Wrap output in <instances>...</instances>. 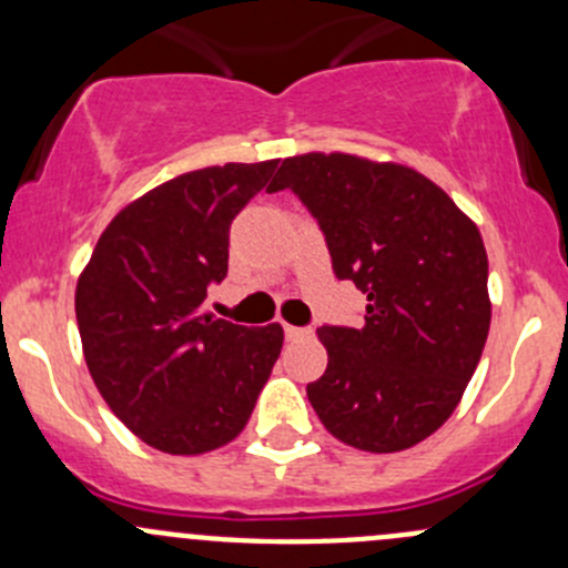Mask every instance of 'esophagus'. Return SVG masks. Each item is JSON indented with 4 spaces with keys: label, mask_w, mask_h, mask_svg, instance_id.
<instances>
[{
    "label": "esophagus",
    "mask_w": 568,
    "mask_h": 568,
    "mask_svg": "<svg viewBox=\"0 0 568 568\" xmlns=\"http://www.w3.org/2000/svg\"><path fill=\"white\" fill-rule=\"evenodd\" d=\"M307 335H311V329H307V326L285 324V337H288V341H300V337H307Z\"/></svg>",
    "instance_id": "obj_1"
}]
</instances>
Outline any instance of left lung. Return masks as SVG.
<instances>
[{
    "mask_svg": "<svg viewBox=\"0 0 568 568\" xmlns=\"http://www.w3.org/2000/svg\"><path fill=\"white\" fill-rule=\"evenodd\" d=\"M280 189L316 216L335 277L368 296L359 329H318L329 357L307 385L318 420L371 454L423 443L459 406L489 335L478 227L417 170L348 153L285 159L266 192Z\"/></svg>",
    "mask_w": 568,
    "mask_h": 568,
    "instance_id": "8db88e82",
    "label": "left lung"
}]
</instances>
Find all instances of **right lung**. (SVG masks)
<instances>
[{"mask_svg":"<svg viewBox=\"0 0 568 568\" xmlns=\"http://www.w3.org/2000/svg\"><path fill=\"white\" fill-rule=\"evenodd\" d=\"M277 159L183 173L125 205L77 283L84 359L109 409L151 448L197 456L247 426L283 348V326L203 307L227 277L231 222Z\"/></svg>","mask_w":568,"mask_h":568,"instance_id":"1","label":"right lung"}]
</instances>
